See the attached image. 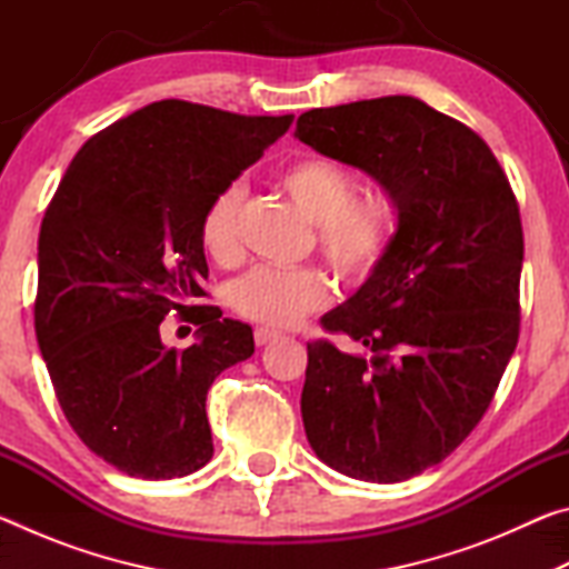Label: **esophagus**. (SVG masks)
I'll return each instance as SVG.
<instances>
[{
	"label": "esophagus",
	"instance_id": "esophagus-1",
	"mask_svg": "<svg viewBox=\"0 0 569 569\" xmlns=\"http://www.w3.org/2000/svg\"><path fill=\"white\" fill-rule=\"evenodd\" d=\"M278 331L276 329H268V326H258V329L253 331V339L258 346H266L271 339H276Z\"/></svg>",
	"mask_w": 569,
	"mask_h": 569
}]
</instances>
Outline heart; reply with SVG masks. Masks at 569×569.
Masks as SVG:
<instances>
[{
    "mask_svg": "<svg viewBox=\"0 0 569 569\" xmlns=\"http://www.w3.org/2000/svg\"><path fill=\"white\" fill-rule=\"evenodd\" d=\"M278 186L313 220L316 248L343 283H369L387 266L401 230V208L391 192L361 190L359 172L326 156L293 160L278 172ZM243 186L230 182L208 200L200 216V246L218 266H236L243 258ZM331 296L329 276L311 266H261L228 288L230 308L266 326H293L329 306Z\"/></svg>",
    "mask_w": 569,
    "mask_h": 569,
    "instance_id": "b5f03b06",
    "label": "heart"
}]
</instances>
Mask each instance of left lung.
Wrapping results in <instances>:
<instances>
[{
  "label": "left lung",
  "instance_id": "obj_1",
  "mask_svg": "<svg viewBox=\"0 0 569 569\" xmlns=\"http://www.w3.org/2000/svg\"><path fill=\"white\" fill-rule=\"evenodd\" d=\"M296 138L401 208L387 266L321 319L353 351L308 343L306 437L346 477H417L475 431L517 349V196L475 130L409 94L308 110Z\"/></svg>",
  "mask_w": 569,
  "mask_h": 569
}]
</instances>
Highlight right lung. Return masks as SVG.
Returning <instances> with one entry per match:
<instances>
[{
	"label": "right lung",
	"mask_w": 569,
	"mask_h": 569,
	"mask_svg": "<svg viewBox=\"0 0 569 569\" xmlns=\"http://www.w3.org/2000/svg\"><path fill=\"white\" fill-rule=\"evenodd\" d=\"M291 114H238L160 100L84 142L40 228L37 343L82 445L140 479L206 467L210 383L253 353L248 323L208 298L198 226L208 200L288 130ZM170 312L199 326L166 350Z\"/></svg>",
	"instance_id": "obj_1"
}]
</instances>
